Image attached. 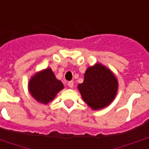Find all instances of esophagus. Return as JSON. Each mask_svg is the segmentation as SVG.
I'll list each match as a JSON object with an SVG mask.
<instances>
[{"label": "esophagus", "mask_w": 149, "mask_h": 149, "mask_svg": "<svg viewBox=\"0 0 149 149\" xmlns=\"http://www.w3.org/2000/svg\"><path fill=\"white\" fill-rule=\"evenodd\" d=\"M68 86L69 88L73 87V81H68Z\"/></svg>", "instance_id": "34e87169"}]
</instances>
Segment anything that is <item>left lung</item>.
Here are the masks:
<instances>
[{
  "mask_svg": "<svg viewBox=\"0 0 149 149\" xmlns=\"http://www.w3.org/2000/svg\"><path fill=\"white\" fill-rule=\"evenodd\" d=\"M84 77V82L78 84L77 88L85 103L93 110L109 105L118 89V81L112 72L97 63L87 68Z\"/></svg>",
  "mask_w": 149,
  "mask_h": 149,
  "instance_id": "obj_1",
  "label": "left lung"
}]
</instances>
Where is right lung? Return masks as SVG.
Here are the masks:
<instances>
[{
  "label": "right lung",
  "mask_w": 149,
  "mask_h": 149,
  "mask_svg": "<svg viewBox=\"0 0 149 149\" xmlns=\"http://www.w3.org/2000/svg\"><path fill=\"white\" fill-rule=\"evenodd\" d=\"M63 88L62 82L56 78L50 68L37 72L29 82V90L32 97L40 103L45 104L52 101Z\"/></svg>",
  "instance_id": "obj_1"
}]
</instances>
